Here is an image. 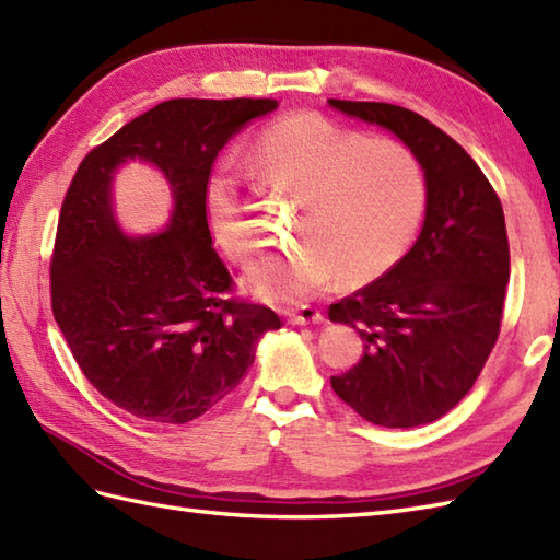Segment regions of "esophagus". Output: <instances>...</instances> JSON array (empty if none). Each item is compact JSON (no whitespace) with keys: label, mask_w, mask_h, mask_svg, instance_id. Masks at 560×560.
Instances as JSON below:
<instances>
[{"label":"esophagus","mask_w":560,"mask_h":560,"mask_svg":"<svg viewBox=\"0 0 560 560\" xmlns=\"http://www.w3.org/2000/svg\"><path fill=\"white\" fill-rule=\"evenodd\" d=\"M291 325H313V323H323L325 315L323 311H317L315 305H301V307H291V311H283Z\"/></svg>","instance_id":"1"}]
</instances>
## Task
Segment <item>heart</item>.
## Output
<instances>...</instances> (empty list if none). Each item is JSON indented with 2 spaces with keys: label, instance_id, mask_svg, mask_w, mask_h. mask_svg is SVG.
Listing matches in <instances>:
<instances>
[{
  "label": "heart",
  "instance_id": "obj_1",
  "mask_svg": "<svg viewBox=\"0 0 560 560\" xmlns=\"http://www.w3.org/2000/svg\"><path fill=\"white\" fill-rule=\"evenodd\" d=\"M259 183L293 197V245L247 273V289L271 303H299L337 279L365 283L395 265L419 229L425 205L421 165L385 137H363L323 115L295 113L271 122L249 149ZM207 217L221 249L237 265L265 241L243 211L241 185L217 173Z\"/></svg>",
  "mask_w": 560,
  "mask_h": 560
}]
</instances>
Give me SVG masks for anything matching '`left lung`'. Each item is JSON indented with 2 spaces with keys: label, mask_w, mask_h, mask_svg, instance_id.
Wrapping results in <instances>:
<instances>
[{
  "label": "left lung",
  "mask_w": 560,
  "mask_h": 560,
  "mask_svg": "<svg viewBox=\"0 0 560 560\" xmlns=\"http://www.w3.org/2000/svg\"><path fill=\"white\" fill-rule=\"evenodd\" d=\"M331 108L395 132L425 175V219L413 247L383 277L329 305L359 331L363 355L331 389L365 421L413 428L467 397L501 335L510 245L489 177L455 139L392 103Z\"/></svg>",
  "instance_id": "1"
}]
</instances>
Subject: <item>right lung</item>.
I'll return each mask as SVG.
<instances>
[{"label":"right lung","mask_w":560,"mask_h":560,"mask_svg":"<svg viewBox=\"0 0 560 560\" xmlns=\"http://www.w3.org/2000/svg\"><path fill=\"white\" fill-rule=\"evenodd\" d=\"M271 98H173L86 153L62 201L50 259L52 315L81 373L105 399L156 423H187L241 383L259 337L279 329L267 305L235 299L211 245L213 161ZM127 158L166 175L176 207L163 234L127 238L109 183Z\"/></svg>","instance_id":"add662e5"}]
</instances>
